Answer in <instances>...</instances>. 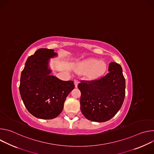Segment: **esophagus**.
<instances>
[{"label": "esophagus", "instance_id": "esophagus-1", "mask_svg": "<svg viewBox=\"0 0 154 154\" xmlns=\"http://www.w3.org/2000/svg\"><path fill=\"white\" fill-rule=\"evenodd\" d=\"M79 83V82L78 80H74V85H75V87H77Z\"/></svg>", "mask_w": 154, "mask_h": 154}]
</instances>
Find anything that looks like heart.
Instances as JSON below:
<instances>
[{
  "label": "heart",
  "instance_id": "heart-1",
  "mask_svg": "<svg viewBox=\"0 0 154 154\" xmlns=\"http://www.w3.org/2000/svg\"><path fill=\"white\" fill-rule=\"evenodd\" d=\"M106 68V63L103 61H98L96 59H90L80 64L79 69L83 72L90 71L92 77H97L101 75Z\"/></svg>",
  "mask_w": 154,
  "mask_h": 154
}]
</instances>
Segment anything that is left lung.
Returning <instances> with one entry per match:
<instances>
[{
  "instance_id": "left-lung-1",
  "label": "left lung",
  "mask_w": 154,
  "mask_h": 154,
  "mask_svg": "<svg viewBox=\"0 0 154 154\" xmlns=\"http://www.w3.org/2000/svg\"><path fill=\"white\" fill-rule=\"evenodd\" d=\"M109 72L95 80H81L80 109L88 120L103 122L112 119L120 109L125 97V81L121 65L111 62Z\"/></svg>"
}]
</instances>
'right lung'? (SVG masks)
<instances>
[{"mask_svg":"<svg viewBox=\"0 0 154 154\" xmlns=\"http://www.w3.org/2000/svg\"><path fill=\"white\" fill-rule=\"evenodd\" d=\"M58 56L53 49H39L30 56L21 72L19 92L27 110L35 117L51 119L63 109L66 98L74 88L72 80L51 75L50 58Z\"/></svg>","mask_w":154,"mask_h":154,"instance_id":"add662e5","label":"right lung"}]
</instances>
